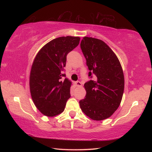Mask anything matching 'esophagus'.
Returning <instances> with one entry per match:
<instances>
[{"mask_svg":"<svg viewBox=\"0 0 152 152\" xmlns=\"http://www.w3.org/2000/svg\"><path fill=\"white\" fill-rule=\"evenodd\" d=\"M76 86H78V87H80V86H82V83L80 82V81H77V82H76Z\"/></svg>","mask_w":152,"mask_h":152,"instance_id":"1","label":"esophagus"}]
</instances>
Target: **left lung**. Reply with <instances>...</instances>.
<instances>
[{"label":"left lung","mask_w":152,"mask_h":152,"mask_svg":"<svg viewBox=\"0 0 152 152\" xmlns=\"http://www.w3.org/2000/svg\"><path fill=\"white\" fill-rule=\"evenodd\" d=\"M89 70L95 79L85 83V99L80 101L82 110L96 121L107 119L120 104L124 91V76L118 58L102 40L85 37L80 44Z\"/></svg>","instance_id":"left-lung-1"}]
</instances>
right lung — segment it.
<instances>
[{
  "label": "right lung",
  "mask_w": 152,
  "mask_h": 152,
  "mask_svg": "<svg viewBox=\"0 0 152 152\" xmlns=\"http://www.w3.org/2000/svg\"><path fill=\"white\" fill-rule=\"evenodd\" d=\"M80 38L62 37L41 48L31 67L29 86L34 104L42 114L53 117L62 113L70 97L72 83L63 74L66 56L78 46Z\"/></svg>",
  "instance_id": "obj_1"
}]
</instances>
